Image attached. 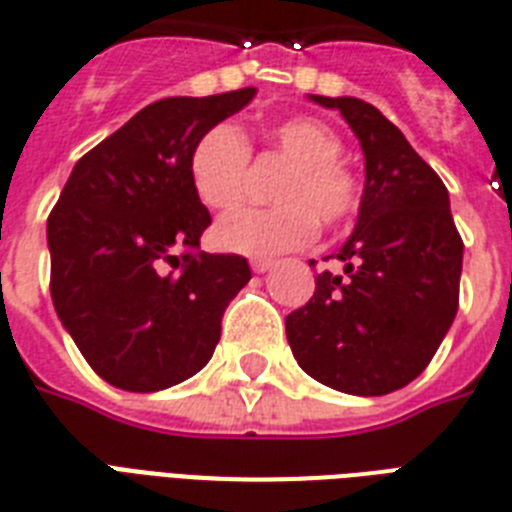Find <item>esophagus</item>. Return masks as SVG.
Here are the masks:
<instances>
[{
  "mask_svg": "<svg viewBox=\"0 0 512 512\" xmlns=\"http://www.w3.org/2000/svg\"><path fill=\"white\" fill-rule=\"evenodd\" d=\"M273 268V260H265V257H255L252 260V271L255 273H265V271H271Z\"/></svg>",
  "mask_w": 512,
  "mask_h": 512,
  "instance_id": "esophagus-1",
  "label": "esophagus"
}]
</instances>
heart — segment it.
Listing matches in <instances>:
<instances>
[{"label": "heart", "mask_w": 512, "mask_h": 512, "mask_svg": "<svg viewBox=\"0 0 512 512\" xmlns=\"http://www.w3.org/2000/svg\"><path fill=\"white\" fill-rule=\"evenodd\" d=\"M265 146L287 162L273 185V207L236 209L215 225L220 249L239 255H279L305 247L324 228H340L361 207V180L342 162V138L313 116H289L265 127ZM249 143L231 122L201 132L188 154V180L207 209L225 212L244 196Z\"/></svg>", "instance_id": "b5f03b06"}]
</instances>
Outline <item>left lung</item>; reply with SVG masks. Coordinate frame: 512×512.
Wrapping results in <instances>:
<instances>
[{
  "label": "left lung",
  "mask_w": 512,
  "mask_h": 512,
  "mask_svg": "<svg viewBox=\"0 0 512 512\" xmlns=\"http://www.w3.org/2000/svg\"><path fill=\"white\" fill-rule=\"evenodd\" d=\"M361 140L366 185L356 231L287 316V340L313 380L353 396L409 385L436 356L460 308L462 236L444 180L396 124L358 98H324Z\"/></svg>",
  "instance_id": "left-lung-1"
}]
</instances>
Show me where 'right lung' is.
Masks as SVG:
<instances>
[{
    "instance_id": "1",
    "label": "right lung",
    "mask_w": 512,
    "mask_h": 512,
    "mask_svg": "<svg viewBox=\"0 0 512 512\" xmlns=\"http://www.w3.org/2000/svg\"><path fill=\"white\" fill-rule=\"evenodd\" d=\"M252 95L156 100L76 162L47 217L55 311L114 388L164 390L207 366L252 279L247 257L199 249L212 217L188 180L201 132Z\"/></svg>"
}]
</instances>
